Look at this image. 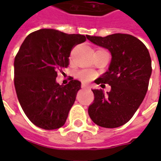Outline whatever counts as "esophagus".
Segmentation results:
<instances>
[{"label": "esophagus", "mask_w": 161, "mask_h": 161, "mask_svg": "<svg viewBox=\"0 0 161 161\" xmlns=\"http://www.w3.org/2000/svg\"><path fill=\"white\" fill-rule=\"evenodd\" d=\"M81 88H83V89H85V88H88V85H86L85 83H82L81 84Z\"/></svg>", "instance_id": "esophagus-1"}]
</instances>
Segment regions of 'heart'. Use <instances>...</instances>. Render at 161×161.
Masks as SVG:
<instances>
[{
  "label": "heart",
  "instance_id": "obj_1",
  "mask_svg": "<svg viewBox=\"0 0 161 161\" xmlns=\"http://www.w3.org/2000/svg\"><path fill=\"white\" fill-rule=\"evenodd\" d=\"M77 76L82 80L88 81V80H90L91 79H93V77L94 76V74L89 70H81L78 72Z\"/></svg>",
  "mask_w": 161,
  "mask_h": 161
}]
</instances>
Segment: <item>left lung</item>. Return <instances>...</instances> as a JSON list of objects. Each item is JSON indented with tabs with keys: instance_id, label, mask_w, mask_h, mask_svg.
<instances>
[{
	"instance_id": "8db88e82",
	"label": "left lung",
	"mask_w": 161,
	"mask_h": 161,
	"mask_svg": "<svg viewBox=\"0 0 161 161\" xmlns=\"http://www.w3.org/2000/svg\"><path fill=\"white\" fill-rule=\"evenodd\" d=\"M86 37L111 54L108 70L96 80L97 85L108 84L111 89L106 93L102 89H92L94 100L88 113L98 126L119 127L131 119L147 93L152 74L150 54L141 41L130 35Z\"/></svg>"
}]
</instances>
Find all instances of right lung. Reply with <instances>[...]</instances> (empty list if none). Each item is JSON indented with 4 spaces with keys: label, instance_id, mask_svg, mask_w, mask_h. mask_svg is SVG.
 Listing matches in <instances>:
<instances>
[{
    "label": "right lung",
    "instance_id": "right-lung-1",
    "mask_svg": "<svg viewBox=\"0 0 161 161\" xmlns=\"http://www.w3.org/2000/svg\"><path fill=\"white\" fill-rule=\"evenodd\" d=\"M85 35L41 29L25 38L14 59V86L24 113L35 126L45 130L64 125L81 83L71 79L56 82L57 72L69 64L74 46Z\"/></svg>",
    "mask_w": 161,
    "mask_h": 161
}]
</instances>
